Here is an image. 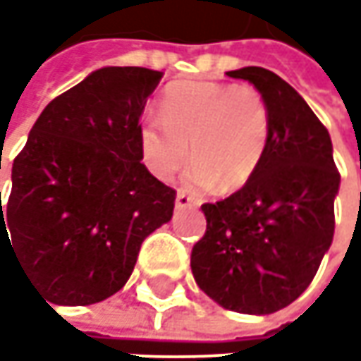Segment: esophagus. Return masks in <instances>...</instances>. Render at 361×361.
<instances>
[{"label":"esophagus","instance_id":"34e87169","mask_svg":"<svg viewBox=\"0 0 361 361\" xmlns=\"http://www.w3.org/2000/svg\"><path fill=\"white\" fill-rule=\"evenodd\" d=\"M174 204H176V209H187V207H197V201L190 195H187L185 190H178Z\"/></svg>","mask_w":361,"mask_h":361}]
</instances>
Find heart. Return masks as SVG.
Instances as JSON below:
<instances>
[{
    "instance_id": "heart-1",
    "label": "heart",
    "mask_w": 361,
    "mask_h": 361,
    "mask_svg": "<svg viewBox=\"0 0 361 361\" xmlns=\"http://www.w3.org/2000/svg\"><path fill=\"white\" fill-rule=\"evenodd\" d=\"M271 134L269 106L249 86L209 80L171 84L140 132L142 159L160 180H171L185 164L190 145V169L185 183L192 190L241 188L257 173Z\"/></svg>"
}]
</instances>
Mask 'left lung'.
Masks as SVG:
<instances>
[{
    "label": "left lung",
    "instance_id": "8db88e82",
    "mask_svg": "<svg viewBox=\"0 0 361 361\" xmlns=\"http://www.w3.org/2000/svg\"><path fill=\"white\" fill-rule=\"evenodd\" d=\"M269 106L267 152L245 187L204 202L207 231L190 269L209 298L231 312L267 315L310 287L334 241L340 173L327 128L285 80L259 66L227 72Z\"/></svg>",
    "mask_w": 361,
    "mask_h": 361
}]
</instances>
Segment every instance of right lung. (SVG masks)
Segmentation results:
<instances>
[{
	"label": "right lung",
	"instance_id": "obj_1",
	"mask_svg": "<svg viewBox=\"0 0 361 361\" xmlns=\"http://www.w3.org/2000/svg\"><path fill=\"white\" fill-rule=\"evenodd\" d=\"M160 78L136 66L92 72L44 108L13 160L0 255L11 249L49 303L114 295L173 216L176 192L140 162V116Z\"/></svg>",
	"mask_w": 361,
	"mask_h": 361
}]
</instances>
